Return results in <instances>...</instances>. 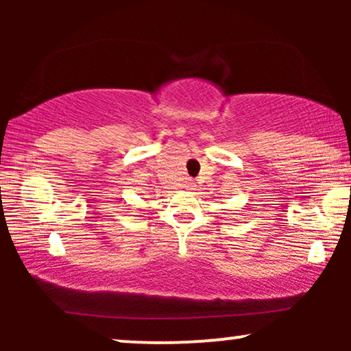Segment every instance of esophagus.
Segmentation results:
<instances>
[{
	"label": "esophagus",
	"instance_id": "esophagus-1",
	"mask_svg": "<svg viewBox=\"0 0 351 351\" xmlns=\"http://www.w3.org/2000/svg\"><path fill=\"white\" fill-rule=\"evenodd\" d=\"M186 189H189V190H193V189H195V182H193V180H189V182H186Z\"/></svg>",
	"mask_w": 351,
	"mask_h": 351
}]
</instances>
